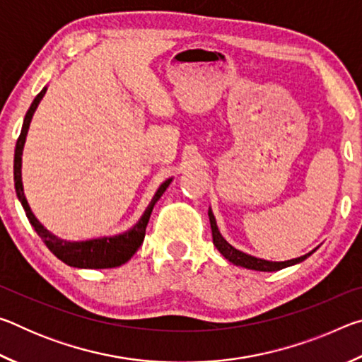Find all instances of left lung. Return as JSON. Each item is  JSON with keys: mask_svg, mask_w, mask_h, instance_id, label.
Returning <instances> with one entry per match:
<instances>
[{"mask_svg": "<svg viewBox=\"0 0 362 362\" xmlns=\"http://www.w3.org/2000/svg\"><path fill=\"white\" fill-rule=\"evenodd\" d=\"M207 214H209V220H211L214 246H216L218 252L222 254L226 260L231 262L233 265L244 267V268H249V269H255V272H278V269H283L286 267H291V265H296V263L303 262L306 257H310L317 249L316 247L315 250H311V252H308V254H305L302 257H297V259H292V260H286V262H269V260L257 259V257L244 254V252H241V250L233 247L231 244L226 243L225 238L220 235L218 226H217V222H216V217H214L212 211L209 209V212H207Z\"/></svg>", "mask_w": 362, "mask_h": 362, "instance_id": "left-lung-1", "label": "left lung"}]
</instances>
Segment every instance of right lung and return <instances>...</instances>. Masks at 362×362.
Segmentation results:
<instances>
[{
    "label": "right lung",
    "instance_id": "1",
    "mask_svg": "<svg viewBox=\"0 0 362 362\" xmlns=\"http://www.w3.org/2000/svg\"><path fill=\"white\" fill-rule=\"evenodd\" d=\"M46 90H47V88H42L41 93L35 97L32 105H30L25 118H23L21 136H19V139H17V144H16L14 185H16L17 198H19L23 211H25V214H27V218L30 220V223H32L35 231L38 233V236L42 241H45L47 249L51 250V252L56 255L59 260H62L64 263H66V265L75 267V268H115V267H119V265H122V263H126L127 260H131V257L137 252L140 246H142L144 238H145V230H146V225H148L153 207H155L156 201L161 198L163 193L166 192V188L169 187V183L173 182V179H168L164 183H161V187L158 188V192L155 193V196H153L151 203L148 204V207H146L144 216L140 217L139 222L134 225L131 230L121 233V235L95 238V240H88V241H66V240H60V238L56 235H52L51 231L45 228V226L40 223V220L35 217V214L32 212V209H30L28 201L25 198V193H23V185H22L23 145H25L27 132H28L30 122H32L35 110L38 108L41 99L46 94Z\"/></svg>",
    "mask_w": 362,
    "mask_h": 362
}]
</instances>
